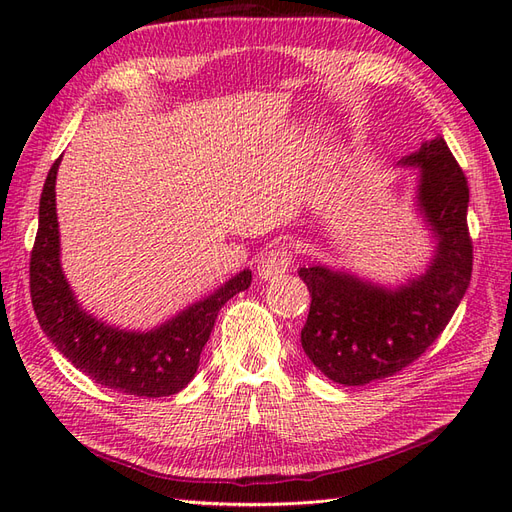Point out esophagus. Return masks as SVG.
I'll use <instances>...</instances> for the list:
<instances>
[{
  "instance_id": "1",
  "label": "esophagus",
  "mask_w": 512,
  "mask_h": 512,
  "mask_svg": "<svg viewBox=\"0 0 512 512\" xmlns=\"http://www.w3.org/2000/svg\"><path fill=\"white\" fill-rule=\"evenodd\" d=\"M292 265V252L286 245H275L271 252H267L258 260V275L262 280H275L277 275H282Z\"/></svg>"
}]
</instances>
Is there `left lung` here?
<instances>
[{"mask_svg":"<svg viewBox=\"0 0 512 512\" xmlns=\"http://www.w3.org/2000/svg\"><path fill=\"white\" fill-rule=\"evenodd\" d=\"M397 164L418 168L416 209L436 239L427 269L393 288L320 262L299 269L312 294L301 346L324 376L344 386L389 378L416 361L470 286V190L451 149L436 136Z\"/></svg>","mask_w":512,"mask_h":512,"instance_id":"obj_1","label":"left lung"}]
</instances>
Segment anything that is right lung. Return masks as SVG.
Returning <instances> with one entry per match:
<instances>
[{
    "mask_svg": "<svg viewBox=\"0 0 512 512\" xmlns=\"http://www.w3.org/2000/svg\"><path fill=\"white\" fill-rule=\"evenodd\" d=\"M61 158L44 181L38 235L29 262V290L42 331L66 359L91 380L126 395L168 397L194 378L200 352L215 318L228 299L250 288L252 271L243 269L209 297L151 331L111 327L81 307L61 271L55 179Z\"/></svg>",
    "mask_w": 512,
    "mask_h": 512,
    "instance_id": "obj_1",
    "label": "right lung"
}]
</instances>
